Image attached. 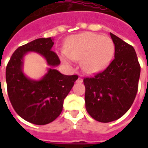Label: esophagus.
<instances>
[{
	"mask_svg": "<svg viewBox=\"0 0 148 148\" xmlns=\"http://www.w3.org/2000/svg\"><path fill=\"white\" fill-rule=\"evenodd\" d=\"M77 82H79V83H82V82H83V78L82 77H79L78 78H77Z\"/></svg>",
	"mask_w": 148,
	"mask_h": 148,
	"instance_id": "esophagus-1",
	"label": "esophagus"
}]
</instances>
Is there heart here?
<instances>
[{
    "instance_id": "b5f03b06",
    "label": "heart",
    "mask_w": 148,
    "mask_h": 148,
    "mask_svg": "<svg viewBox=\"0 0 148 148\" xmlns=\"http://www.w3.org/2000/svg\"><path fill=\"white\" fill-rule=\"evenodd\" d=\"M114 52V42L111 38L93 32H83L67 39L65 51H62L60 57L67 64H71L74 60H82V70L93 74L109 66Z\"/></svg>"
}]
</instances>
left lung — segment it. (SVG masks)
Wrapping results in <instances>:
<instances>
[{"instance_id": "8db88e82", "label": "left lung", "mask_w": 148, "mask_h": 148, "mask_svg": "<svg viewBox=\"0 0 148 148\" xmlns=\"http://www.w3.org/2000/svg\"><path fill=\"white\" fill-rule=\"evenodd\" d=\"M114 42V59L105 71L85 77L86 109L102 123L116 121L124 115L136 96L140 65L132 46L110 33Z\"/></svg>"}]
</instances>
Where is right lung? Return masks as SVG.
I'll use <instances>...</instances> for the list:
<instances>
[{"label": "right lung", "instance_id": "obj_1", "mask_svg": "<svg viewBox=\"0 0 148 148\" xmlns=\"http://www.w3.org/2000/svg\"><path fill=\"white\" fill-rule=\"evenodd\" d=\"M54 39L39 38L18 47L6 66L8 95L16 113L25 121L37 125L49 124L60 115L63 101L72 89L77 75H64L49 68L42 79L36 81L23 73V58L27 52H36L44 57L51 66L60 64L51 51Z\"/></svg>", "mask_w": 148, "mask_h": 148}]
</instances>
